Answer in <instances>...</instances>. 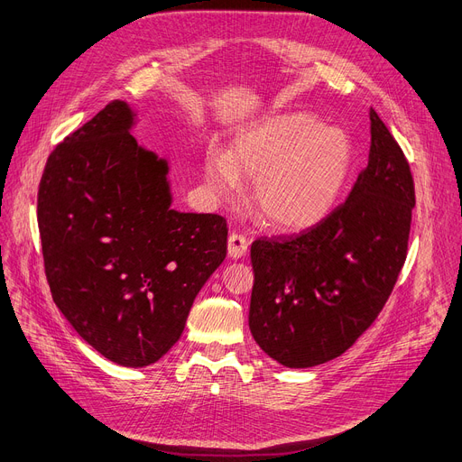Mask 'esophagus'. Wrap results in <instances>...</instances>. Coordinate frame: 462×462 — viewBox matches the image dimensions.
<instances>
[{
  "mask_svg": "<svg viewBox=\"0 0 462 462\" xmlns=\"http://www.w3.org/2000/svg\"><path fill=\"white\" fill-rule=\"evenodd\" d=\"M247 249H249V240L245 236H240L232 232L230 237H228V254L230 259H244L247 254Z\"/></svg>",
  "mask_w": 462,
  "mask_h": 462,
  "instance_id": "34e87169",
  "label": "esophagus"
}]
</instances>
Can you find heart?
I'll return each mask as SVG.
<instances>
[{
	"label": "heart",
	"instance_id": "obj_1",
	"mask_svg": "<svg viewBox=\"0 0 462 462\" xmlns=\"http://www.w3.org/2000/svg\"><path fill=\"white\" fill-rule=\"evenodd\" d=\"M356 152L343 129L306 112L272 116L234 141L228 153L209 152L208 190L230 199L240 179L251 180L253 211L266 226L300 232L326 220L343 198Z\"/></svg>",
	"mask_w": 462,
	"mask_h": 462
}]
</instances>
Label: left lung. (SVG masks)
<instances>
[{
    "label": "left lung",
    "mask_w": 462,
    "mask_h": 462,
    "mask_svg": "<svg viewBox=\"0 0 462 462\" xmlns=\"http://www.w3.org/2000/svg\"><path fill=\"white\" fill-rule=\"evenodd\" d=\"M369 119V163L346 201L299 236L251 245L249 329L285 367H314L345 354L383 310L405 263L411 169L373 108Z\"/></svg>",
    "instance_id": "8db88e82"
}]
</instances>
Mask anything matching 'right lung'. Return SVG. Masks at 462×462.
I'll return each instance as SVG.
<instances>
[{
	"label": "right lung",
	"mask_w": 462,
	"mask_h": 462,
	"mask_svg": "<svg viewBox=\"0 0 462 462\" xmlns=\"http://www.w3.org/2000/svg\"><path fill=\"white\" fill-rule=\"evenodd\" d=\"M114 100L51 153L38 192L45 274L76 333L124 367L158 362L226 257V220L171 208L169 162Z\"/></svg>",
	"instance_id": "obj_1"
}]
</instances>
